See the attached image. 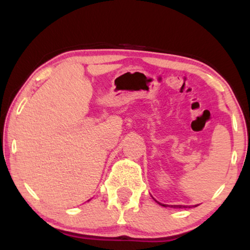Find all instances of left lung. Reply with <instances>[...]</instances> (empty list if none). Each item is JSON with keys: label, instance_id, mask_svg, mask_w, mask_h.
I'll return each mask as SVG.
<instances>
[{"label": "left lung", "instance_id": "8db88e82", "mask_svg": "<svg viewBox=\"0 0 250 250\" xmlns=\"http://www.w3.org/2000/svg\"><path fill=\"white\" fill-rule=\"evenodd\" d=\"M157 203H160V202H157ZM161 205V203H160ZM163 207H167L165 205H162ZM171 207H174V208H190V207H188V206H171Z\"/></svg>", "mask_w": 250, "mask_h": 250}]
</instances>
